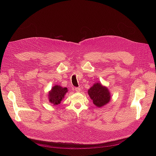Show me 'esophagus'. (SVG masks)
<instances>
[{"mask_svg":"<svg viewBox=\"0 0 156 156\" xmlns=\"http://www.w3.org/2000/svg\"><path fill=\"white\" fill-rule=\"evenodd\" d=\"M75 90L76 92L79 93V92H80V91H81V89H80V87H75Z\"/></svg>","mask_w":156,"mask_h":156,"instance_id":"34e87169","label":"esophagus"}]
</instances>
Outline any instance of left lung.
Returning a JSON list of instances; mask_svg holds the SVG:
<instances>
[{
  "mask_svg": "<svg viewBox=\"0 0 156 156\" xmlns=\"http://www.w3.org/2000/svg\"><path fill=\"white\" fill-rule=\"evenodd\" d=\"M88 95L93 104L98 107H102L108 104L111 99V95L108 87L101 83H96L87 91Z\"/></svg>",
  "mask_w": 156,
  "mask_h": 156,
  "instance_id": "obj_1",
  "label": "left lung"
}]
</instances>
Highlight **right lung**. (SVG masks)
<instances>
[{
    "label": "right lung",
    "instance_id": "right-lung-1",
    "mask_svg": "<svg viewBox=\"0 0 156 156\" xmlns=\"http://www.w3.org/2000/svg\"><path fill=\"white\" fill-rule=\"evenodd\" d=\"M68 92L67 87H63L60 85H55L49 91L48 94L49 101L52 105H57L60 104L65 95Z\"/></svg>",
    "mask_w": 156,
    "mask_h": 156
}]
</instances>
